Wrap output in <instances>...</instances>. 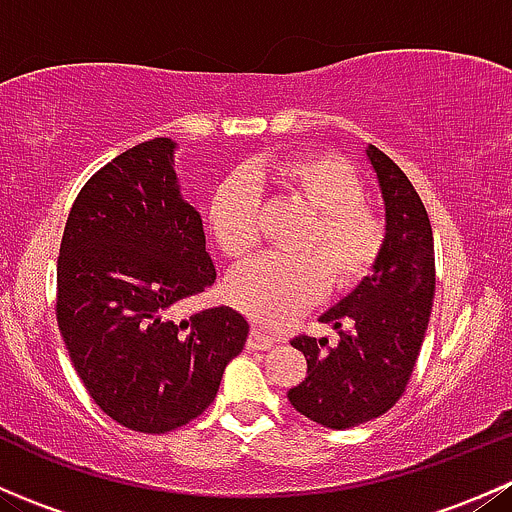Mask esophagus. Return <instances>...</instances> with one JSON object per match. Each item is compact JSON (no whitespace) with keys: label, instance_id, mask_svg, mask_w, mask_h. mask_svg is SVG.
Listing matches in <instances>:
<instances>
[{"label":"esophagus","instance_id":"1","mask_svg":"<svg viewBox=\"0 0 512 512\" xmlns=\"http://www.w3.org/2000/svg\"><path fill=\"white\" fill-rule=\"evenodd\" d=\"M275 344V339L270 337V334H265L262 329L252 327L250 334H247V349H267Z\"/></svg>","mask_w":512,"mask_h":512}]
</instances>
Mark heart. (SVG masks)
Masks as SVG:
<instances>
[{"mask_svg": "<svg viewBox=\"0 0 512 512\" xmlns=\"http://www.w3.org/2000/svg\"><path fill=\"white\" fill-rule=\"evenodd\" d=\"M272 180L312 210L297 240L299 255H265L227 280V299L262 324H282L317 302L327 285L337 294L359 289L379 270L386 223L366 203V185L339 156L299 153L275 160ZM205 223L218 250L245 260L262 242V193L250 173H232L213 190Z\"/></svg>", "mask_w": 512, "mask_h": 512, "instance_id": "b5f03b06", "label": "heart"}]
</instances>
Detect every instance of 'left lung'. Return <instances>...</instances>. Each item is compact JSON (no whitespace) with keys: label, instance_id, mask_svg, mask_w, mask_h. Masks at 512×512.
<instances>
[{"label":"left lung","instance_id":"obj_1","mask_svg":"<svg viewBox=\"0 0 512 512\" xmlns=\"http://www.w3.org/2000/svg\"><path fill=\"white\" fill-rule=\"evenodd\" d=\"M386 203V250L369 280L322 317L339 342L297 334L307 376L287 391L294 409L327 428H352L386 414L406 391L426 337L436 292V257L426 208L384 151H366Z\"/></svg>","mask_w":512,"mask_h":512}]
</instances>
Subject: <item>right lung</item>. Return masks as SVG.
Returning <instances> with one entry per match:
<instances>
[{"label": "right lung", "instance_id": "right-lung-1", "mask_svg": "<svg viewBox=\"0 0 512 512\" xmlns=\"http://www.w3.org/2000/svg\"><path fill=\"white\" fill-rule=\"evenodd\" d=\"M170 138L96 170L71 205L56 260V322L94 404L131 431L168 433L213 404L247 322L213 307L175 322L215 267L203 220L178 193Z\"/></svg>", "mask_w": 512, "mask_h": 512}]
</instances>
